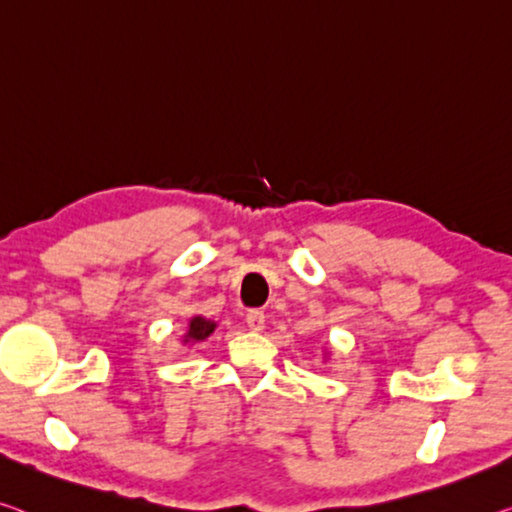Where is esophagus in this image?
<instances>
[{
    "label": "esophagus",
    "mask_w": 512,
    "mask_h": 512,
    "mask_svg": "<svg viewBox=\"0 0 512 512\" xmlns=\"http://www.w3.org/2000/svg\"><path fill=\"white\" fill-rule=\"evenodd\" d=\"M247 325H249V329H254V332H261V329L265 327V313L258 309H251L247 313Z\"/></svg>",
    "instance_id": "obj_1"
}]
</instances>
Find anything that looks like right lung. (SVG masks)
Wrapping results in <instances>:
<instances>
[{
    "label": "right lung",
    "instance_id": "obj_1",
    "mask_svg": "<svg viewBox=\"0 0 512 512\" xmlns=\"http://www.w3.org/2000/svg\"><path fill=\"white\" fill-rule=\"evenodd\" d=\"M215 332V322H210L206 318H192L190 320V329H187L185 334V343L190 341H206V338Z\"/></svg>",
    "mask_w": 512,
    "mask_h": 512
}]
</instances>
